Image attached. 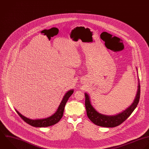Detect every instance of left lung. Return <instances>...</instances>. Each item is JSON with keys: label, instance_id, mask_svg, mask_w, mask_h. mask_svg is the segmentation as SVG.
Masks as SVG:
<instances>
[{"label": "left lung", "instance_id": "left-lung-1", "mask_svg": "<svg viewBox=\"0 0 149 149\" xmlns=\"http://www.w3.org/2000/svg\"><path fill=\"white\" fill-rule=\"evenodd\" d=\"M140 95L141 87L139 83L138 92L134 102L131 106L118 114L113 116H109L99 113L92 106L88 95L85 93V107L87 116L89 120L96 125L108 128L117 127L124 122L136 109L139 102Z\"/></svg>", "mask_w": 149, "mask_h": 149}]
</instances>
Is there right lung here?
<instances>
[{
  "label": "right lung",
  "mask_w": 149,
  "mask_h": 149,
  "mask_svg": "<svg viewBox=\"0 0 149 149\" xmlns=\"http://www.w3.org/2000/svg\"><path fill=\"white\" fill-rule=\"evenodd\" d=\"M74 91L70 90L66 94L64 95L63 100L61 101L57 111L51 117H49L48 118H45V119H40V120H31L28 118H26L25 117L23 116L22 114H21L18 111H16L17 114L19 115V116L27 124L29 125L34 127H47L52 125H53L56 124H57L62 118L63 116V113L64 110V107L65 106V104L68 101L69 97L71 96V95L73 93Z\"/></svg>",
  "instance_id": "right-lung-1"
}]
</instances>
